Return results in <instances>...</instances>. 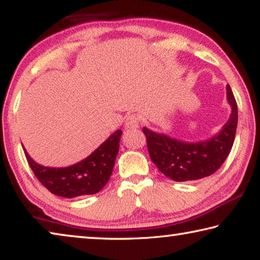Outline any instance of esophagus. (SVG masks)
<instances>
[{
  "label": "esophagus",
  "instance_id": "1",
  "mask_svg": "<svg viewBox=\"0 0 260 260\" xmlns=\"http://www.w3.org/2000/svg\"><path fill=\"white\" fill-rule=\"evenodd\" d=\"M139 117L136 114H128L126 117L125 120V127L127 129H132V128H138L139 127Z\"/></svg>",
  "mask_w": 260,
  "mask_h": 260
}]
</instances>
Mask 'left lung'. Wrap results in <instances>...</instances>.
I'll return each mask as SVG.
<instances>
[{"mask_svg": "<svg viewBox=\"0 0 260 260\" xmlns=\"http://www.w3.org/2000/svg\"><path fill=\"white\" fill-rule=\"evenodd\" d=\"M230 119L218 135L204 142L187 143L143 127L149 155L158 170L174 181H192L213 174L230 155L237 127V104L227 85Z\"/></svg>", "mask_w": 260, "mask_h": 260, "instance_id": "obj_1", "label": "left lung"}]
</instances>
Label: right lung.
<instances>
[{
  "instance_id": "right-lung-1",
  "label": "right lung",
  "mask_w": 260,
  "mask_h": 260,
  "mask_svg": "<svg viewBox=\"0 0 260 260\" xmlns=\"http://www.w3.org/2000/svg\"><path fill=\"white\" fill-rule=\"evenodd\" d=\"M122 132L117 129L85 159L69 167H47L35 162L24 149L26 159L35 177L54 195L74 199L93 195L102 189L111 177L119 151Z\"/></svg>"
}]
</instances>
